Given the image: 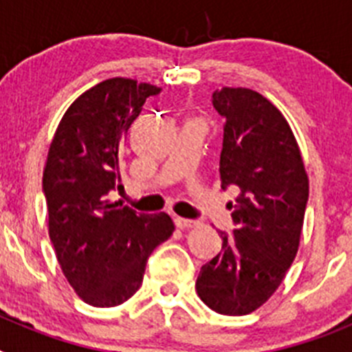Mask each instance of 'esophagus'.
I'll use <instances>...</instances> for the list:
<instances>
[{
    "label": "esophagus",
    "instance_id": "esophagus-1",
    "mask_svg": "<svg viewBox=\"0 0 352 352\" xmlns=\"http://www.w3.org/2000/svg\"><path fill=\"white\" fill-rule=\"evenodd\" d=\"M174 223H176V227H179V229H192V227L199 226L197 220L183 219V217H176V219H174Z\"/></svg>",
    "mask_w": 352,
    "mask_h": 352
}]
</instances>
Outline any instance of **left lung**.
I'll return each mask as SVG.
<instances>
[{"label": "left lung", "mask_w": 352, "mask_h": 352, "mask_svg": "<svg viewBox=\"0 0 352 352\" xmlns=\"http://www.w3.org/2000/svg\"><path fill=\"white\" fill-rule=\"evenodd\" d=\"M223 118L222 188H239L234 229L222 252L201 268L199 298L214 312L245 316L270 300L300 247L309 176L287 120L268 98L247 88L213 93Z\"/></svg>", "instance_id": "1"}]
</instances>
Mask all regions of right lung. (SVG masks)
<instances>
[{
    "mask_svg": "<svg viewBox=\"0 0 352 352\" xmlns=\"http://www.w3.org/2000/svg\"><path fill=\"white\" fill-rule=\"evenodd\" d=\"M160 88L114 77L84 91L61 118L43 167L49 236L68 284L93 307H116L142 284L149 254L170 238L167 213L109 201L133 120Z\"/></svg>",
    "mask_w": 352,
    "mask_h": 352,
    "instance_id": "right-lung-1",
    "label": "right lung"
}]
</instances>
